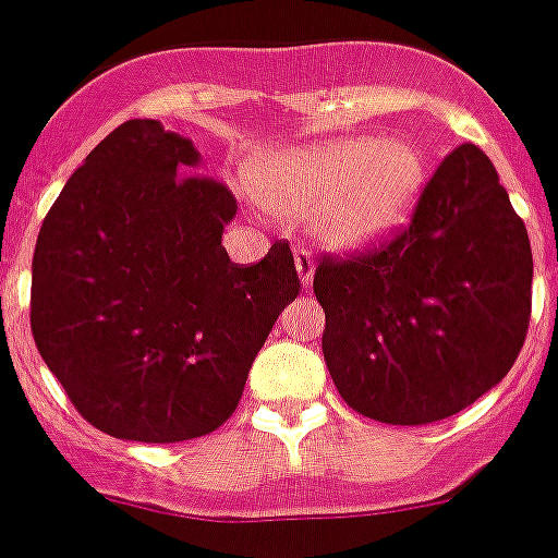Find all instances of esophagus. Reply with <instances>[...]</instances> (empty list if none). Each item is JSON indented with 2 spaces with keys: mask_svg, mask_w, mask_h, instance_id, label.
<instances>
[{
  "mask_svg": "<svg viewBox=\"0 0 558 558\" xmlns=\"http://www.w3.org/2000/svg\"><path fill=\"white\" fill-rule=\"evenodd\" d=\"M295 270H299V279L304 288H310L312 279H315V259H312L310 252L295 254Z\"/></svg>",
  "mask_w": 558,
  "mask_h": 558,
  "instance_id": "34e87169",
  "label": "esophagus"
}]
</instances>
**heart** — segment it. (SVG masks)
<instances>
[{
  "mask_svg": "<svg viewBox=\"0 0 558 558\" xmlns=\"http://www.w3.org/2000/svg\"><path fill=\"white\" fill-rule=\"evenodd\" d=\"M248 189L279 219L312 216L323 246L369 252L416 214L427 189V158L411 140L344 136L257 158L248 167Z\"/></svg>",
  "mask_w": 558,
  "mask_h": 558,
  "instance_id": "obj_1",
  "label": "heart"
}]
</instances>
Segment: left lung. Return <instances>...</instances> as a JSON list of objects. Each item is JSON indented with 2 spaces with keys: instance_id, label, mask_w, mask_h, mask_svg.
I'll return each mask as SVG.
<instances>
[{
  "instance_id": "left-lung-1",
  "label": "left lung",
  "mask_w": 558,
  "mask_h": 558,
  "mask_svg": "<svg viewBox=\"0 0 558 558\" xmlns=\"http://www.w3.org/2000/svg\"><path fill=\"white\" fill-rule=\"evenodd\" d=\"M532 276L526 225L496 167L476 145H460L389 246L317 265L333 386L375 422L454 416L512 369L532 315Z\"/></svg>"
}]
</instances>
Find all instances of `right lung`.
Here are the masks:
<instances>
[{
	"label": "right lung",
	"instance_id": "1",
	"mask_svg": "<svg viewBox=\"0 0 558 558\" xmlns=\"http://www.w3.org/2000/svg\"><path fill=\"white\" fill-rule=\"evenodd\" d=\"M158 120L111 131L71 174L32 257V337L76 411L123 441L174 444L232 416L276 317L293 252L230 263L235 196Z\"/></svg>",
	"mask_w": 558,
	"mask_h": 558
}]
</instances>
